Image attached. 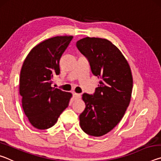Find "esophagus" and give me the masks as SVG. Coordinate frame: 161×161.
<instances>
[{
  "label": "esophagus",
  "mask_w": 161,
  "mask_h": 161,
  "mask_svg": "<svg viewBox=\"0 0 161 161\" xmlns=\"http://www.w3.org/2000/svg\"><path fill=\"white\" fill-rule=\"evenodd\" d=\"M73 97H74V99H80V98L81 97V94H80L74 93V94H73Z\"/></svg>",
  "instance_id": "esophagus-1"
}]
</instances>
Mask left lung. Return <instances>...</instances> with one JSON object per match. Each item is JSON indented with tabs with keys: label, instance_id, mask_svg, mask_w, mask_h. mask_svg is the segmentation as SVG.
<instances>
[{
	"label": "left lung",
	"instance_id": "1",
	"mask_svg": "<svg viewBox=\"0 0 161 161\" xmlns=\"http://www.w3.org/2000/svg\"><path fill=\"white\" fill-rule=\"evenodd\" d=\"M77 47L88 59L93 75L101 79L94 95H82L86 108L80 115V126L87 134L102 136L119 123L129 107L131 70L121 52L107 39L86 37Z\"/></svg>",
	"mask_w": 161,
	"mask_h": 161
}]
</instances>
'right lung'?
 I'll return each mask as SVG.
<instances>
[{
	"label": "right lung",
	"instance_id": "add662e5",
	"mask_svg": "<svg viewBox=\"0 0 161 161\" xmlns=\"http://www.w3.org/2000/svg\"><path fill=\"white\" fill-rule=\"evenodd\" d=\"M72 35L56 36L32 49L21 68L19 92L24 113L37 129H47L57 123L72 94L52 86L58 75L59 59L72 40Z\"/></svg>",
	"mask_w": 161,
	"mask_h": 161
}]
</instances>
